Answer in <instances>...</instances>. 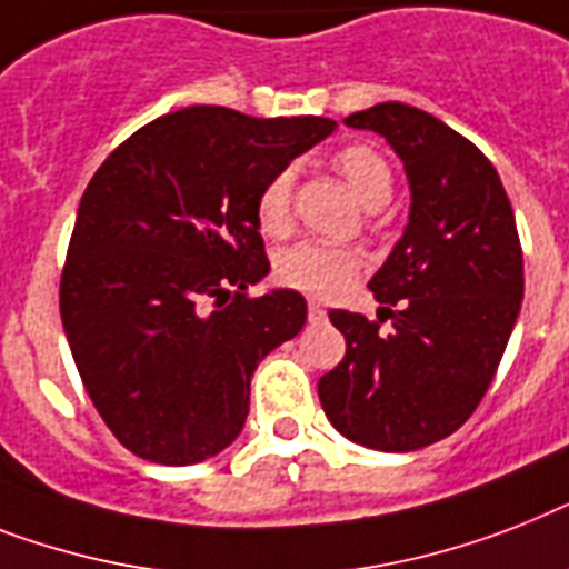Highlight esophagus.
<instances>
[{"label":"esophagus","instance_id":"34e87169","mask_svg":"<svg viewBox=\"0 0 569 569\" xmlns=\"http://www.w3.org/2000/svg\"><path fill=\"white\" fill-rule=\"evenodd\" d=\"M307 312H309V321H325L327 318V309L321 307V303H316V300H309Z\"/></svg>","mask_w":569,"mask_h":569}]
</instances>
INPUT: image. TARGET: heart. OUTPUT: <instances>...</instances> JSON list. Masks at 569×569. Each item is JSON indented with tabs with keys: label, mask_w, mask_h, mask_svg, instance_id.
Segmentation results:
<instances>
[{
	"label": "heart",
	"mask_w": 569,
	"mask_h": 569,
	"mask_svg": "<svg viewBox=\"0 0 569 569\" xmlns=\"http://www.w3.org/2000/svg\"><path fill=\"white\" fill-rule=\"evenodd\" d=\"M332 166L348 180L365 207H380L391 198L395 174L389 160L368 142H348L332 154ZM292 169L271 174L257 192L253 216L266 237H286L292 228ZM362 269V257L353 248L327 242H298L277 257V280L312 298H336L353 283Z\"/></svg>",
	"instance_id": "obj_1"
}]
</instances>
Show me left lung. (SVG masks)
Returning <instances> with one entry per match:
<instances>
[{"label": "left lung", "instance_id": "8db88e82", "mask_svg": "<svg viewBox=\"0 0 569 569\" xmlns=\"http://www.w3.org/2000/svg\"><path fill=\"white\" fill-rule=\"evenodd\" d=\"M345 122L377 131L400 154L412 212L368 283L380 321L330 309L348 350L318 380V397L350 441L420 450L473 415L506 353L523 300L515 212L491 160L441 119L382 101ZM382 311L391 331L379 330Z\"/></svg>", "mask_w": 569, "mask_h": 569}]
</instances>
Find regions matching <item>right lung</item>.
<instances>
[{
  "label": "right lung",
  "instance_id": "obj_1",
  "mask_svg": "<svg viewBox=\"0 0 569 569\" xmlns=\"http://www.w3.org/2000/svg\"><path fill=\"white\" fill-rule=\"evenodd\" d=\"M332 131L198 104L142 124L87 183L60 321L96 412L133 456L196 465L242 432L253 368L307 321L292 289L248 295L269 274L257 192Z\"/></svg>",
  "mask_w": 569,
  "mask_h": 569
}]
</instances>
